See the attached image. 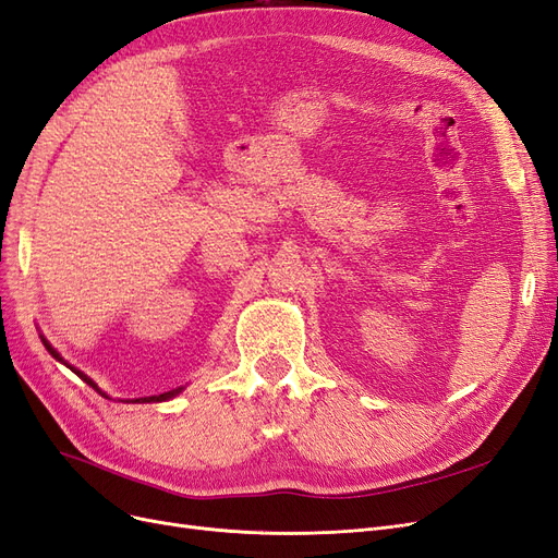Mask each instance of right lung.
<instances>
[{
  "instance_id": "right-lung-1",
  "label": "right lung",
  "mask_w": 558,
  "mask_h": 558,
  "mask_svg": "<svg viewBox=\"0 0 558 558\" xmlns=\"http://www.w3.org/2000/svg\"><path fill=\"white\" fill-rule=\"evenodd\" d=\"M44 345L48 348V352H50L52 356H56V359H60V356H58V352H56V350H52V348L48 345V340H46V338H44ZM71 371H74V373H76V375L81 377V380H83V383H87L89 387H95V389H97V385H95L93 380H89V377H87V375H83V373H81V371H76V368H71ZM181 389H183V387H178V389H171V391H165V393H159V397H148V399H136L134 403H150V401L155 403V401H167V399H173V397H175V393H178V391H181ZM97 391H99V389H97Z\"/></svg>"
}]
</instances>
